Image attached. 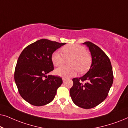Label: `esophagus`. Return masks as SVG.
<instances>
[{
	"label": "esophagus",
	"instance_id": "esophagus-1",
	"mask_svg": "<svg viewBox=\"0 0 128 128\" xmlns=\"http://www.w3.org/2000/svg\"><path fill=\"white\" fill-rule=\"evenodd\" d=\"M62 80H63V82H64V83L65 82V78H62Z\"/></svg>",
	"mask_w": 128,
	"mask_h": 128
}]
</instances>
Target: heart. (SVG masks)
<instances>
[{"instance_id": "heart-1", "label": "heart", "mask_w": 128, "mask_h": 128, "mask_svg": "<svg viewBox=\"0 0 128 128\" xmlns=\"http://www.w3.org/2000/svg\"><path fill=\"white\" fill-rule=\"evenodd\" d=\"M64 55L59 51L52 54L51 60L55 66H60L64 62V57L70 58L68 64L70 66H63L55 70V74L64 78L74 76L78 71L84 73L90 67L92 59L84 47L78 44L68 45L62 48ZM65 57H64V56Z\"/></svg>"}]
</instances>
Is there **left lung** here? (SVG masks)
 I'll list each match as a JSON object with an SVG mask.
<instances>
[{
	"label": "left lung",
	"mask_w": 128,
	"mask_h": 128,
	"mask_svg": "<svg viewBox=\"0 0 128 128\" xmlns=\"http://www.w3.org/2000/svg\"><path fill=\"white\" fill-rule=\"evenodd\" d=\"M89 49L92 62L83 76L73 78L70 95L77 106L90 109L97 106L107 97L113 83V72L109 58L97 45L90 41L83 43ZM86 81L83 84L82 81Z\"/></svg>",
	"instance_id": "obj_1"
}]
</instances>
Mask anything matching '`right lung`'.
Masks as SVG:
<instances>
[{
    "instance_id": "1",
    "label": "right lung",
    "mask_w": 128,
    "mask_h": 128,
    "mask_svg": "<svg viewBox=\"0 0 128 128\" xmlns=\"http://www.w3.org/2000/svg\"><path fill=\"white\" fill-rule=\"evenodd\" d=\"M65 44L41 39L24 48L19 56L14 80L20 96L30 104L45 106L55 98L62 79L47 74L54 70L52 54Z\"/></svg>"
}]
</instances>
